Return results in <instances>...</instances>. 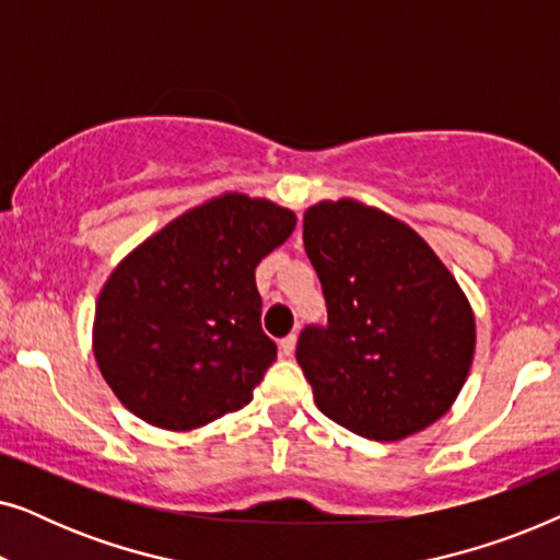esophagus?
Here are the masks:
<instances>
[{"instance_id": "34e87169", "label": "esophagus", "mask_w": 560, "mask_h": 560, "mask_svg": "<svg viewBox=\"0 0 560 560\" xmlns=\"http://www.w3.org/2000/svg\"><path fill=\"white\" fill-rule=\"evenodd\" d=\"M295 341H298L295 334H290V336H285V339H280V354L282 357H293Z\"/></svg>"}]
</instances>
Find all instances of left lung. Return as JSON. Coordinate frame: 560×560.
<instances>
[{"label": "left lung", "mask_w": 560, "mask_h": 560, "mask_svg": "<svg viewBox=\"0 0 560 560\" xmlns=\"http://www.w3.org/2000/svg\"><path fill=\"white\" fill-rule=\"evenodd\" d=\"M303 244L328 311L295 349L318 410L372 441L435 423L462 393L477 343L454 275L408 224L351 198L311 206Z\"/></svg>", "instance_id": "obj_1"}]
</instances>
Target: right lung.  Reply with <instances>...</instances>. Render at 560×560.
I'll return each mask as SVG.
<instances>
[{
    "label": "right lung",
    "mask_w": 560,
    "mask_h": 560,
    "mask_svg": "<svg viewBox=\"0 0 560 560\" xmlns=\"http://www.w3.org/2000/svg\"><path fill=\"white\" fill-rule=\"evenodd\" d=\"M293 229V211L224 194L121 259L96 301L94 357L127 410L194 431L252 400L278 357L255 270Z\"/></svg>",
    "instance_id": "obj_1"
}]
</instances>
